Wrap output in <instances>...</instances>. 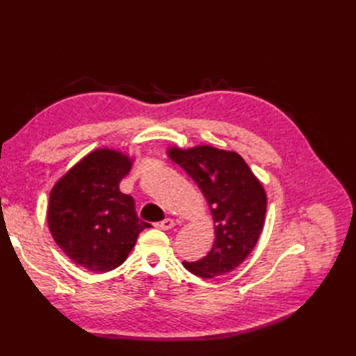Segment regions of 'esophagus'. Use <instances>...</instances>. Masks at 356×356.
Segmentation results:
<instances>
[{
	"label": "esophagus",
	"mask_w": 356,
	"mask_h": 356,
	"mask_svg": "<svg viewBox=\"0 0 356 356\" xmlns=\"http://www.w3.org/2000/svg\"><path fill=\"white\" fill-rule=\"evenodd\" d=\"M157 226L162 231H168V229H171L172 226H174V220H172V218H165V220H162L161 223H157Z\"/></svg>",
	"instance_id": "34e87169"
}]
</instances>
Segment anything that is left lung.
I'll use <instances>...</instances> for the list:
<instances>
[{
  "label": "left lung",
  "instance_id": "8db88e82",
  "mask_svg": "<svg viewBox=\"0 0 356 356\" xmlns=\"http://www.w3.org/2000/svg\"><path fill=\"white\" fill-rule=\"evenodd\" d=\"M168 154L199 185L216 223V240L208 255L184 261V266L200 278L228 274L245 261L259 241L266 193L243 157L234 151L202 145L171 148Z\"/></svg>",
  "mask_w": 356,
  "mask_h": 356
}]
</instances>
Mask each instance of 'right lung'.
I'll list each match as a JSON object with an SVG mask.
<instances>
[{"label": "right lung", "mask_w": 356, "mask_h": 356, "mask_svg": "<svg viewBox=\"0 0 356 356\" xmlns=\"http://www.w3.org/2000/svg\"><path fill=\"white\" fill-rule=\"evenodd\" d=\"M131 161L115 149H96L53 186L49 228L58 246L79 266L108 272L125 261L139 234L149 228L119 184Z\"/></svg>", "instance_id": "add662e5"}]
</instances>
